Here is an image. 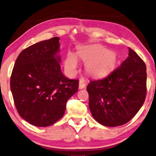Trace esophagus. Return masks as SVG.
<instances>
[{"label":"esophagus","mask_w":156,"mask_h":156,"mask_svg":"<svg viewBox=\"0 0 156 156\" xmlns=\"http://www.w3.org/2000/svg\"><path fill=\"white\" fill-rule=\"evenodd\" d=\"M86 86V83L83 80H80V84H79V88L80 89H83Z\"/></svg>","instance_id":"34e87169"}]
</instances>
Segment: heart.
Listing matches in <instances>:
<instances>
[{
  "label": "heart",
  "instance_id": "b5f03b06",
  "mask_svg": "<svg viewBox=\"0 0 156 156\" xmlns=\"http://www.w3.org/2000/svg\"><path fill=\"white\" fill-rule=\"evenodd\" d=\"M80 57L86 62V70L93 75H100L110 70L115 63L110 52L101 45H91L81 48L78 51ZM78 66L76 54L69 52L65 59V67L70 72H75Z\"/></svg>",
  "mask_w": 156,
  "mask_h": 156
}]
</instances>
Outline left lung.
<instances>
[{"label": "left lung", "instance_id": "1", "mask_svg": "<svg viewBox=\"0 0 156 156\" xmlns=\"http://www.w3.org/2000/svg\"><path fill=\"white\" fill-rule=\"evenodd\" d=\"M129 57L108 76L90 80L87 86L89 108L95 120L114 127L127 123L144 104L147 68L137 53L129 48Z\"/></svg>", "mask_w": 156, "mask_h": 156}]
</instances>
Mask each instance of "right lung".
Here are the masks:
<instances>
[{
    "instance_id": "right-lung-1",
    "label": "right lung",
    "mask_w": 156,
    "mask_h": 156,
    "mask_svg": "<svg viewBox=\"0 0 156 156\" xmlns=\"http://www.w3.org/2000/svg\"><path fill=\"white\" fill-rule=\"evenodd\" d=\"M59 38L38 42L20 53L10 88L18 113L36 126L52 125L64 115L66 102L79 88L61 70Z\"/></svg>"
}]
</instances>
